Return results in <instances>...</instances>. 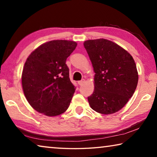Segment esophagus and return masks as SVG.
I'll return each mask as SVG.
<instances>
[{
    "label": "esophagus",
    "instance_id": "34e87169",
    "mask_svg": "<svg viewBox=\"0 0 157 157\" xmlns=\"http://www.w3.org/2000/svg\"><path fill=\"white\" fill-rule=\"evenodd\" d=\"M84 82H85L84 79H82V80H80V81H78V84L79 85V86H81V85H82L84 83Z\"/></svg>",
    "mask_w": 157,
    "mask_h": 157
}]
</instances>
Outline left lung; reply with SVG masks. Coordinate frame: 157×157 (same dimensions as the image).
I'll use <instances>...</instances> for the list:
<instances>
[{
	"mask_svg": "<svg viewBox=\"0 0 157 157\" xmlns=\"http://www.w3.org/2000/svg\"><path fill=\"white\" fill-rule=\"evenodd\" d=\"M95 72L90 107L101 114L121 110L136 89L139 75L131 55L114 42L105 39L84 42Z\"/></svg>",
	"mask_w": 157,
	"mask_h": 157,
	"instance_id": "1",
	"label": "left lung"
}]
</instances>
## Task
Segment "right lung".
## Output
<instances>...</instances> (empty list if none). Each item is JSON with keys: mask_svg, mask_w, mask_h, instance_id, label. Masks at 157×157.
Masks as SVG:
<instances>
[{"mask_svg": "<svg viewBox=\"0 0 157 157\" xmlns=\"http://www.w3.org/2000/svg\"><path fill=\"white\" fill-rule=\"evenodd\" d=\"M77 45L73 41H50L41 44L26 59L21 77L23 93L38 112L56 116L67 110L75 88L66 61Z\"/></svg>", "mask_w": 157, "mask_h": 157, "instance_id": "right-lung-1", "label": "right lung"}]
</instances>
